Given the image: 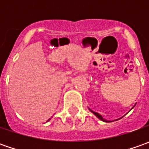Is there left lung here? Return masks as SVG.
Listing matches in <instances>:
<instances>
[{
  "mask_svg": "<svg viewBox=\"0 0 149 149\" xmlns=\"http://www.w3.org/2000/svg\"><path fill=\"white\" fill-rule=\"evenodd\" d=\"M134 107H133V108H134ZM89 109V110H90V111L92 112V113H93L94 114H95V116H96V117L99 118H100V120H102V121H104V122H109V121H108V120H106V119H104V118H103V117H102V116L100 115V113H96V112L92 111V110H91L90 109Z\"/></svg>",
  "mask_w": 149,
  "mask_h": 149,
  "instance_id": "left-lung-1",
  "label": "left lung"
}]
</instances>
